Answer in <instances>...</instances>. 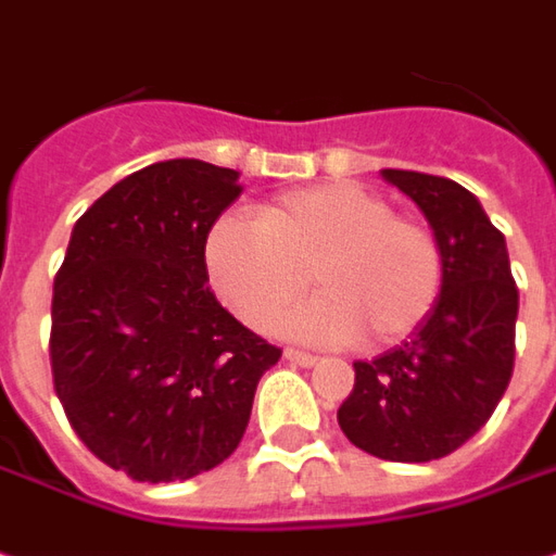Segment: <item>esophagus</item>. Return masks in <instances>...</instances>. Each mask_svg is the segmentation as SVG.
Wrapping results in <instances>:
<instances>
[{
  "mask_svg": "<svg viewBox=\"0 0 556 556\" xmlns=\"http://www.w3.org/2000/svg\"><path fill=\"white\" fill-rule=\"evenodd\" d=\"M286 358H289V362H294V365H304V368H309V365H316V356H313V353H304V350H294V346H286Z\"/></svg>",
  "mask_w": 556,
  "mask_h": 556,
  "instance_id": "1",
  "label": "esophagus"
}]
</instances>
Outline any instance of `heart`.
Wrapping results in <instances>:
<instances>
[{"label": "heart", "mask_w": 556, "mask_h": 556, "mask_svg": "<svg viewBox=\"0 0 556 556\" xmlns=\"http://www.w3.org/2000/svg\"><path fill=\"white\" fill-rule=\"evenodd\" d=\"M215 294L249 328L277 326L307 289L319 294L282 323L307 341H405L429 319L444 289V247L417 215L356 182L289 191L252 222L222 218L203 249Z\"/></svg>", "instance_id": "heart-1"}]
</instances>
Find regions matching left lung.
<instances>
[{
    "label": "left lung",
    "mask_w": 556,
    "mask_h": 556,
    "mask_svg": "<svg viewBox=\"0 0 556 556\" xmlns=\"http://www.w3.org/2000/svg\"><path fill=\"white\" fill-rule=\"evenodd\" d=\"M435 228L444 289L402 346L353 362L356 383L338 410L343 435L389 463H429L463 447L515 371L517 286L500 228L478 198L444 176L383 169Z\"/></svg>",
    "instance_id": "left-lung-1"
}]
</instances>
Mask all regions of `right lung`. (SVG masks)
Listing matches in <instances>:
<instances>
[{
  "instance_id": "add662e5",
  "label": "right lung",
  "mask_w": 556,
  "mask_h": 556,
  "mask_svg": "<svg viewBox=\"0 0 556 556\" xmlns=\"http://www.w3.org/2000/svg\"><path fill=\"white\" fill-rule=\"evenodd\" d=\"M240 191L237 169L161 161L72 228L51 301L56 399L88 451L134 481H188L225 463L282 356L206 286V237Z\"/></svg>"
}]
</instances>
